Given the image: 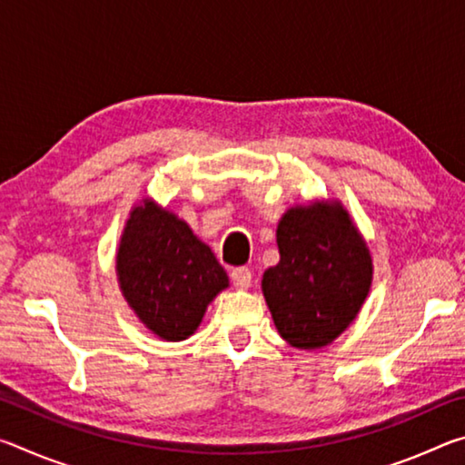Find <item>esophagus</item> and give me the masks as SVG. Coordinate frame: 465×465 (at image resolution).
<instances>
[{
  "instance_id": "34e87169",
  "label": "esophagus",
  "mask_w": 465,
  "mask_h": 465,
  "mask_svg": "<svg viewBox=\"0 0 465 465\" xmlns=\"http://www.w3.org/2000/svg\"><path fill=\"white\" fill-rule=\"evenodd\" d=\"M232 282L235 289L240 291H246L252 285V272L246 266H238V269L232 271Z\"/></svg>"
}]
</instances>
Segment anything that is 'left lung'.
<instances>
[{
  "mask_svg": "<svg viewBox=\"0 0 465 465\" xmlns=\"http://www.w3.org/2000/svg\"><path fill=\"white\" fill-rule=\"evenodd\" d=\"M281 261L262 274L274 326L299 351L324 349L349 328L373 282L363 233L338 199L289 207L277 225Z\"/></svg>",
  "mask_w": 465,
  "mask_h": 465,
  "instance_id": "obj_1",
  "label": "left lung"
}]
</instances>
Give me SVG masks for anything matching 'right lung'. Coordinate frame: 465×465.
<instances>
[{"mask_svg":"<svg viewBox=\"0 0 465 465\" xmlns=\"http://www.w3.org/2000/svg\"><path fill=\"white\" fill-rule=\"evenodd\" d=\"M116 281L133 313L166 342L196 332L209 303L230 287L211 248L170 209L143 196L116 248Z\"/></svg>","mask_w":465,"mask_h":465,"instance_id":"obj_1","label":"right lung"}]
</instances>
